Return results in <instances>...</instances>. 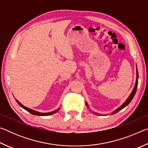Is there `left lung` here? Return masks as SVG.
<instances>
[{"label": "left lung", "instance_id": "1", "mask_svg": "<svg viewBox=\"0 0 148 148\" xmlns=\"http://www.w3.org/2000/svg\"><path fill=\"white\" fill-rule=\"evenodd\" d=\"M138 69H137V66H136V84H135V86L134 87L133 90H132V92L131 93V95H129V97H128V99L126 100V101H125L124 103L121 105V106H119L118 108H117V110H115V111H114L113 112H112V113L111 114L112 115L116 114L117 112H118L119 111H120V110H122L123 108H124L125 106H127V105H128L130 103V102H131V101H132V99H133V97L134 96L135 93H136V89H137V86H138ZM86 105H87V106L88 107V104H87V102H86ZM93 114H97V113H94V112H93ZM97 115H100V114H97Z\"/></svg>", "mask_w": 148, "mask_h": 148}]
</instances>
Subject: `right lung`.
I'll list each match as a JSON object with an SVG mask.
<instances>
[{
    "instance_id": "1",
    "label": "right lung",
    "mask_w": 148,
    "mask_h": 148,
    "mask_svg": "<svg viewBox=\"0 0 148 148\" xmlns=\"http://www.w3.org/2000/svg\"><path fill=\"white\" fill-rule=\"evenodd\" d=\"M16 102H17V104H18L20 106H21V108H23V109H25V110H27V112H29V113H31V114L32 115H36V116H49V115H51V114H53L56 113V112H57V111H58L59 109L58 108L56 110H55V111H53V112H47V113H41V112H36L35 111V110H32V109H30L29 108L27 107H25V106H23V104H22L21 103H20V102L17 101V100H16Z\"/></svg>"
}]
</instances>
